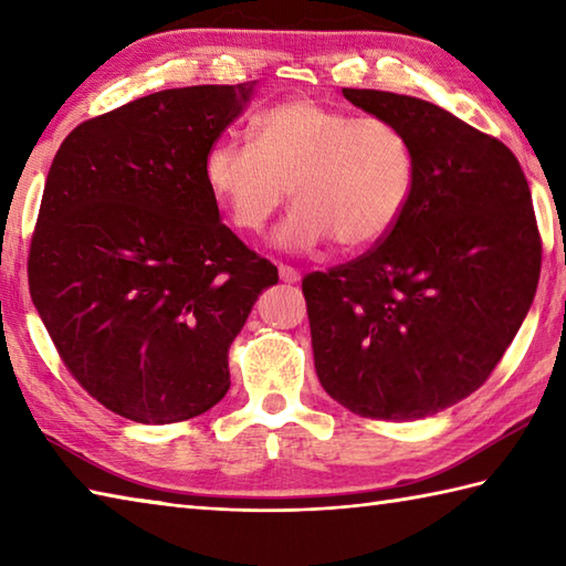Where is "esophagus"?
I'll list each match as a JSON object with an SVG mask.
<instances>
[{"label":"esophagus","instance_id":"1","mask_svg":"<svg viewBox=\"0 0 566 566\" xmlns=\"http://www.w3.org/2000/svg\"><path fill=\"white\" fill-rule=\"evenodd\" d=\"M280 280L286 284H296L302 280V274H298L294 268H290V264H280Z\"/></svg>","mask_w":566,"mask_h":566}]
</instances>
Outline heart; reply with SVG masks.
<instances>
[{"mask_svg":"<svg viewBox=\"0 0 566 566\" xmlns=\"http://www.w3.org/2000/svg\"><path fill=\"white\" fill-rule=\"evenodd\" d=\"M203 181L242 232L268 226L292 186L296 206L274 232L276 245L308 250L334 238L338 250L358 252L400 223L417 186V154L392 119L296 97L254 115L250 142H210Z\"/></svg>","mask_w":566,"mask_h":566,"instance_id":"1","label":"heart"}]
</instances>
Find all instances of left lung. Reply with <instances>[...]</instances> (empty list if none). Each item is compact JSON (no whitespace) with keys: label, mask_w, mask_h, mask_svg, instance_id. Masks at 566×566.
Here are the masks:
<instances>
[{"label":"left lung","mask_w":566,"mask_h":566,"mask_svg":"<svg viewBox=\"0 0 566 566\" xmlns=\"http://www.w3.org/2000/svg\"><path fill=\"white\" fill-rule=\"evenodd\" d=\"M415 144L400 223L358 260L306 274L318 382L353 415L412 422L479 390L533 304L542 242L515 154L439 105L343 87Z\"/></svg>","instance_id":"left-lung-1"}]
</instances>
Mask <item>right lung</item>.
<instances>
[{"label":"right lung","mask_w":566,"mask_h":566,"mask_svg":"<svg viewBox=\"0 0 566 566\" xmlns=\"http://www.w3.org/2000/svg\"><path fill=\"white\" fill-rule=\"evenodd\" d=\"M254 83L151 93L77 125L43 186L29 252L33 306L65 368L139 424L208 412L228 348L280 274L228 226L203 154Z\"/></svg>","instance_id":"1"}]
</instances>
